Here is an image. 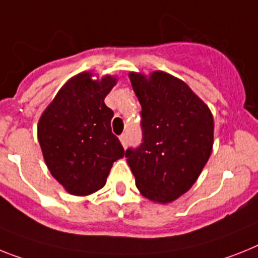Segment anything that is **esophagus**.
I'll return each instance as SVG.
<instances>
[{
  "label": "esophagus",
  "mask_w": 258,
  "mask_h": 258,
  "mask_svg": "<svg viewBox=\"0 0 258 258\" xmlns=\"http://www.w3.org/2000/svg\"><path fill=\"white\" fill-rule=\"evenodd\" d=\"M119 140H120L122 146L125 148V147H127V135H125V134H122V135L119 136Z\"/></svg>",
  "instance_id": "1"
}]
</instances>
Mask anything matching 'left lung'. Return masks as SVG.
<instances>
[{"instance_id": "obj_1", "label": "left lung", "mask_w": 258, "mask_h": 258, "mask_svg": "<svg viewBox=\"0 0 258 258\" xmlns=\"http://www.w3.org/2000/svg\"><path fill=\"white\" fill-rule=\"evenodd\" d=\"M142 105L143 143L125 157L136 187L153 202L176 201L194 185L209 161L214 118L209 106L169 73H130Z\"/></svg>"}]
</instances>
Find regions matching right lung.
I'll list each match as a JSON object with an SVG mask.
<instances>
[{"label":"right lung","mask_w":258,"mask_h":258,"mask_svg":"<svg viewBox=\"0 0 258 258\" xmlns=\"http://www.w3.org/2000/svg\"><path fill=\"white\" fill-rule=\"evenodd\" d=\"M82 72L68 80L38 123V140L53 178L72 196L102 189L112 164L124 149L111 133L114 112L105 97L116 77L93 80Z\"/></svg>","instance_id":"right-lung-1"}]
</instances>
